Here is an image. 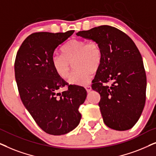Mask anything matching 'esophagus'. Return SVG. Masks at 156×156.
<instances>
[{"label":"esophagus","mask_w":156,"mask_h":156,"mask_svg":"<svg viewBox=\"0 0 156 156\" xmlns=\"http://www.w3.org/2000/svg\"><path fill=\"white\" fill-rule=\"evenodd\" d=\"M85 88H86V91L88 93H90V91H91V90H92V88H91V87L90 86H86V87H85Z\"/></svg>","instance_id":"1"}]
</instances>
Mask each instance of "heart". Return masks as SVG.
Instances as JSON below:
<instances>
[{
    "mask_svg": "<svg viewBox=\"0 0 156 156\" xmlns=\"http://www.w3.org/2000/svg\"><path fill=\"white\" fill-rule=\"evenodd\" d=\"M63 55H54L51 59L55 73L62 78L69 76L71 64L74 62L76 70L68 79V83L76 86H86L93 73L97 71L103 58L102 50L95 41L73 39L62 47Z\"/></svg>",
    "mask_w": 156,
    "mask_h": 156,
    "instance_id": "heart-1",
    "label": "heart"
}]
</instances>
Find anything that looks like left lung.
Segmentation results:
<instances>
[{
	"mask_svg": "<svg viewBox=\"0 0 156 156\" xmlns=\"http://www.w3.org/2000/svg\"><path fill=\"white\" fill-rule=\"evenodd\" d=\"M95 41L103 58L92 89L101 95L98 105L103 122L116 130L133 128L140 117L146 103V75L138 48L119 29L101 26L76 33ZM112 81L111 87L105 83Z\"/></svg>",
	"mask_w": 156,
	"mask_h": 156,
	"instance_id": "1",
	"label": "left lung"
}]
</instances>
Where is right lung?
<instances>
[{"mask_svg": "<svg viewBox=\"0 0 156 156\" xmlns=\"http://www.w3.org/2000/svg\"><path fill=\"white\" fill-rule=\"evenodd\" d=\"M74 33H34L20 45L15 61V77L24 106L38 126L53 136L66 134L80 123L79 106L87 92L83 87L68 86L62 93L58 91L67 85L52 66L56 48Z\"/></svg>", "mask_w": 156, "mask_h": 156, "instance_id": "1", "label": "right lung"}]
</instances>
